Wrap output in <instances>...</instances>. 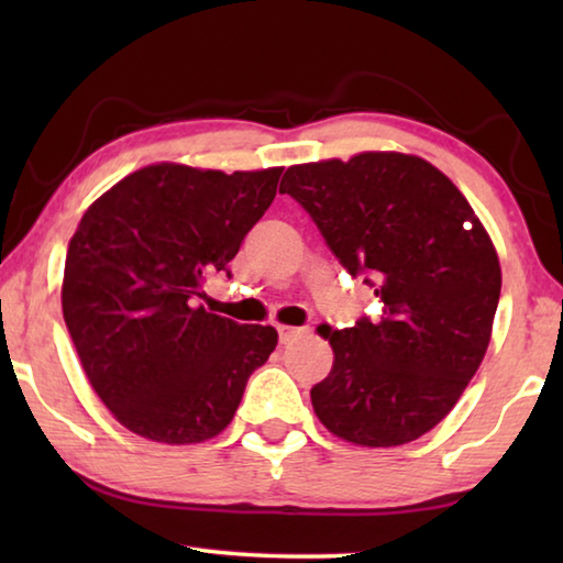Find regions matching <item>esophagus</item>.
Returning <instances> with one entry per match:
<instances>
[{
    "instance_id": "esophagus-1",
    "label": "esophagus",
    "mask_w": 563,
    "mask_h": 563,
    "mask_svg": "<svg viewBox=\"0 0 563 563\" xmlns=\"http://www.w3.org/2000/svg\"><path fill=\"white\" fill-rule=\"evenodd\" d=\"M308 328H292V325H278V338H280V342L283 345H290V342H295V340H300V338H305L308 335Z\"/></svg>"
}]
</instances>
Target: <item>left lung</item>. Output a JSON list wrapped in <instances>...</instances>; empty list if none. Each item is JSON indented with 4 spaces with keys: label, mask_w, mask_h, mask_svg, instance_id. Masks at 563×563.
Masks as SVG:
<instances>
[{
    "label": "left lung",
    "mask_w": 563,
    "mask_h": 563,
    "mask_svg": "<svg viewBox=\"0 0 563 563\" xmlns=\"http://www.w3.org/2000/svg\"><path fill=\"white\" fill-rule=\"evenodd\" d=\"M292 196L342 268L365 275L383 318L330 330L335 362L310 389L322 424L362 446L430 432L482 365L501 268L487 231L450 178L393 151L290 166Z\"/></svg>",
    "instance_id": "1"
}]
</instances>
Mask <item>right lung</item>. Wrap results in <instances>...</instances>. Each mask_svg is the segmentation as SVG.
I'll use <instances>...</instances> for the list:
<instances>
[{"label": "right lung", "mask_w": 563, "mask_h": 563, "mask_svg": "<svg viewBox=\"0 0 563 563\" xmlns=\"http://www.w3.org/2000/svg\"><path fill=\"white\" fill-rule=\"evenodd\" d=\"M280 174L156 164L84 213L66 253L64 320L91 387L133 434L164 444L221 434L278 345L271 325H241L196 300L208 273L231 275Z\"/></svg>", "instance_id": "obj_1"}]
</instances>
